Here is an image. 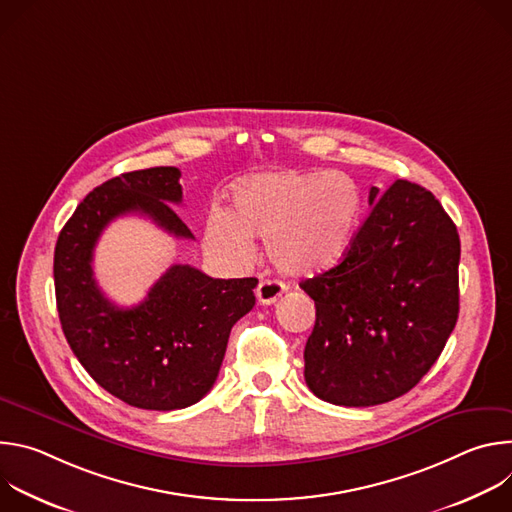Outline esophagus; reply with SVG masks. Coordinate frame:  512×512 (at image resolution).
<instances>
[{"instance_id":"1","label":"esophagus","mask_w":512,"mask_h":512,"mask_svg":"<svg viewBox=\"0 0 512 512\" xmlns=\"http://www.w3.org/2000/svg\"><path fill=\"white\" fill-rule=\"evenodd\" d=\"M285 291V285L279 283V281H273V279H263L259 281L257 289H255V296H257V302L263 304V306H271L277 302V298Z\"/></svg>"}]
</instances>
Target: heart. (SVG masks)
<instances>
[{"mask_svg": "<svg viewBox=\"0 0 512 512\" xmlns=\"http://www.w3.org/2000/svg\"><path fill=\"white\" fill-rule=\"evenodd\" d=\"M360 214L362 190L340 170L263 172L237 186L231 214H210L206 245L223 257L247 261L251 239H263L277 271L316 277L348 255Z\"/></svg>", "mask_w": 512, "mask_h": 512, "instance_id": "b5f03b06", "label": "heart"}]
</instances>
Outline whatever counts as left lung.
Here are the masks:
<instances>
[{"mask_svg": "<svg viewBox=\"0 0 512 512\" xmlns=\"http://www.w3.org/2000/svg\"><path fill=\"white\" fill-rule=\"evenodd\" d=\"M348 255L300 283L316 304L306 383L322 401L371 407L411 391L442 354L460 312V237L440 200L397 180Z\"/></svg>", "mask_w": 512, "mask_h": 512, "instance_id": "8db88e82", "label": "left lung"}]
</instances>
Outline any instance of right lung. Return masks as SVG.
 Here are the masks:
<instances>
[{
	"label": "right lung",
	"instance_id": "obj_1",
	"mask_svg": "<svg viewBox=\"0 0 512 512\" xmlns=\"http://www.w3.org/2000/svg\"><path fill=\"white\" fill-rule=\"evenodd\" d=\"M180 170L127 172L85 196L58 235L54 289L62 332L85 371L113 397L139 409L174 411L214 385L231 328L255 306V277L214 279L172 265L133 308L109 302L93 275L103 229L143 214L178 239H194L169 204L182 202Z\"/></svg>",
	"mask_w": 512,
	"mask_h": 512
}]
</instances>
